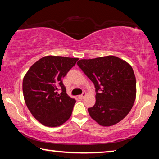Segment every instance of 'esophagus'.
Wrapping results in <instances>:
<instances>
[{"instance_id":"esophagus-1","label":"esophagus","mask_w":159,"mask_h":159,"mask_svg":"<svg viewBox=\"0 0 159 159\" xmlns=\"http://www.w3.org/2000/svg\"><path fill=\"white\" fill-rule=\"evenodd\" d=\"M85 96H86V93H85V92H83L81 95H79V98L80 99H83V98H85Z\"/></svg>"}]
</instances>
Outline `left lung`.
<instances>
[{
    "mask_svg": "<svg viewBox=\"0 0 159 159\" xmlns=\"http://www.w3.org/2000/svg\"><path fill=\"white\" fill-rule=\"evenodd\" d=\"M77 64L96 89L95 105L88 109L90 117L104 127L122 120L136 98V79L132 66L114 55L83 59Z\"/></svg>",
    "mask_w": 159,
    "mask_h": 159,
    "instance_id": "obj_1",
    "label": "left lung"
}]
</instances>
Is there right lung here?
Instances as JSON below:
<instances>
[{
  "instance_id": "right-lung-1",
  "label": "right lung",
  "mask_w": 159,
  "mask_h": 159,
  "mask_svg": "<svg viewBox=\"0 0 159 159\" xmlns=\"http://www.w3.org/2000/svg\"><path fill=\"white\" fill-rule=\"evenodd\" d=\"M79 58L48 55L36 61L23 79L22 90L26 107L45 126L55 128L69 120L76 100L66 93L61 79ZM62 93H58V88Z\"/></svg>"
}]
</instances>
